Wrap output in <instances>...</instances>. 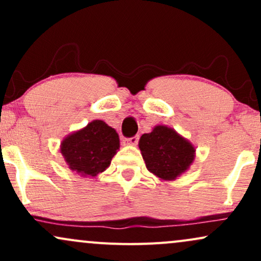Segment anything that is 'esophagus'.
Instances as JSON below:
<instances>
[{
    "label": "esophagus",
    "mask_w": 261,
    "mask_h": 261,
    "mask_svg": "<svg viewBox=\"0 0 261 261\" xmlns=\"http://www.w3.org/2000/svg\"><path fill=\"white\" fill-rule=\"evenodd\" d=\"M139 139H140L139 136H134V137H131V139L126 140L127 145H130V146H136L137 143H139Z\"/></svg>",
    "instance_id": "1"
}]
</instances>
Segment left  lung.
Instances as JSON below:
<instances>
[{
    "label": "left lung",
    "mask_w": 261,
    "mask_h": 261,
    "mask_svg": "<svg viewBox=\"0 0 261 261\" xmlns=\"http://www.w3.org/2000/svg\"><path fill=\"white\" fill-rule=\"evenodd\" d=\"M139 147L147 169L163 181L175 180L187 172L196 155L193 143L166 125L143 134Z\"/></svg>",
    "instance_id": "obj_1"
}]
</instances>
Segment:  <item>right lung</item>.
Masks as SVG:
<instances>
[{"mask_svg": "<svg viewBox=\"0 0 261 261\" xmlns=\"http://www.w3.org/2000/svg\"><path fill=\"white\" fill-rule=\"evenodd\" d=\"M119 148L118 133L103 120H93L73 131L60 145V152L68 168L89 178L103 173Z\"/></svg>", "mask_w": 261, "mask_h": 261, "instance_id": "1", "label": "right lung"}]
</instances>
